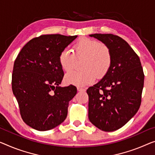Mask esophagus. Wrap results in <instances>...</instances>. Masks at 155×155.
Wrapping results in <instances>:
<instances>
[{"label": "esophagus", "instance_id": "obj_1", "mask_svg": "<svg viewBox=\"0 0 155 155\" xmlns=\"http://www.w3.org/2000/svg\"><path fill=\"white\" fill-rule=\"evenodd\" d=\"M77 90H78V91H79V92H84L85 91V89L82 88V87H77Z\"/></svg>", "mask_w": 155, "mask_h": 155}]
</instances>
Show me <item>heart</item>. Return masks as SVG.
Masks as SVG:
<instances>
[{"mask_svg":"<svg viewBox=\"0 0 155 155\" xmlns=\"http://www.w3.org/2000/svg\"><path fill=\"white\" fill-rule=\"evenodd\" d=\"M76 55L85 57L83 63V70H73L64 77V82L68 85L84 86L91 84L97 78L107 74L111 65V55L108 48L104 44L91 39L84 38L74 46ZM75 55L72 51L64 48L60 53L58 62L64 71L73 68Z\"/></svg>","mask_w":155,"mask_h":155,"instance_id":"heart-1","label":"heart"}]
</instances>
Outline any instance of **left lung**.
I'll use <instances>...</instances> for the list:
<instances>
[{"label": "left lung", "mask_w": 155, "mask_h": 155, "mask_svg": "<svg viewBox=\"0 0 155 155\" xmlns=\"http://www.w3.org/2000/svg\"><path fill=\"white\" fill-rule=\"evenodd\" d=\"M111 55V65L104 77L87 90L88 118L104 131L123 127L137 114L141 103L144 74L139 57L123 39L113 34H92Z\"/></svg>", "instance_id": "8db88e82"}]
</instances>
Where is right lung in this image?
I'll list each match as a JSON object with an SVG mask.
<instances>
[{"label": "right lung", "mask_w": 155, "mask_h": 155, "mask_svg": "<svg viewBox=\"0 0 155 155\" xmlns=\"http://www.w3.org/2000/svg\"><path fill=\"white\" fill-rule=\"evenodd\" d=\"M77 38L45 35L30 40L18 54L12 88L23 120L38 131L61 124L68 115L69 102L77 92L72 85L61 87L64 72L58 57Z\"/></svg>", "instance_id": "add662e5"}]
</instances>
